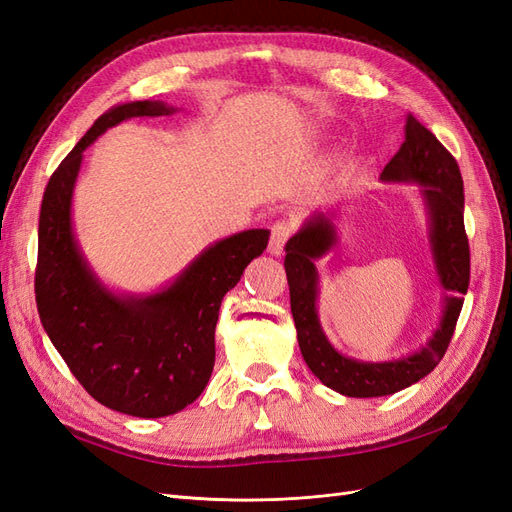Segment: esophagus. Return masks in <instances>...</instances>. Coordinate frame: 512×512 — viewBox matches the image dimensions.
<instances>
[{
    "label": "esophagus",
    "mask_w": 512,
    "mask_h": 512,
    "mask_svg": "<svg viewBox=\"0 0 512 512\" xmlns=\"http://www.w3.org/2000/svg\"><path fill=\"white\" fill-rule=\"evenodd\" d=\"M292 235V224L286 220L275 222L271 226V239H269V252L273 256H282L284 254V245L288 241V237Z\"/></svg>",
    "instance_id": "1"
}]
</instances>
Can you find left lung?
Wrapping results in <instances>:
<instances>
[{
	"instance_id": "8db88e82",
	"label": "left lung",
	"mask_w": 512,
	"mask_h": 512,
	"mask_svg": "<svg viewBox=\"0 0 512 512\" xmlns=\"http://www.w3.org/2000/svg\"><path fill=\"white\" fill-rule=\"evenodd\" d=\"M384 183L421 185L427 211L429 245L438 282L451 294L444 297L438 329L427 344L393 361H361L337 352L322 331L318 318L316 260L335 245V218L314 213L286 243V277L290 309L297 327L299 348L312 374L329 389L346 397L393 395L431 374L451 344L455 324L470 284V247L463 228V179L455 158L416 117H406V141L384 166Z\"/></svg>"
}]
</instances>
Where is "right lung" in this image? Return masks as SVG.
Segmentation results:
<instances>
[{
  "mask_svg": "<svg viewBox=\"0 0 512 512\" xmlns=\"http://www.w3.org/2000/svg\"><path fill=\"white\" fill-rule=\"evenodd\" d=\"M175 111L160 100L108 108L57 166L40 207L36 303L42 327L91 397L138 418L175 414L205 391L224 294L269 243L265 228L215 241L173 282L149 294L113 292L89 267L72 228L83 151L121 121Z\"/></svg>",
  "mask_w": 512,
  "mask_h": 512,
  "instance_id": "add662e5",
  "label": "right lung"
}]
</instances>
